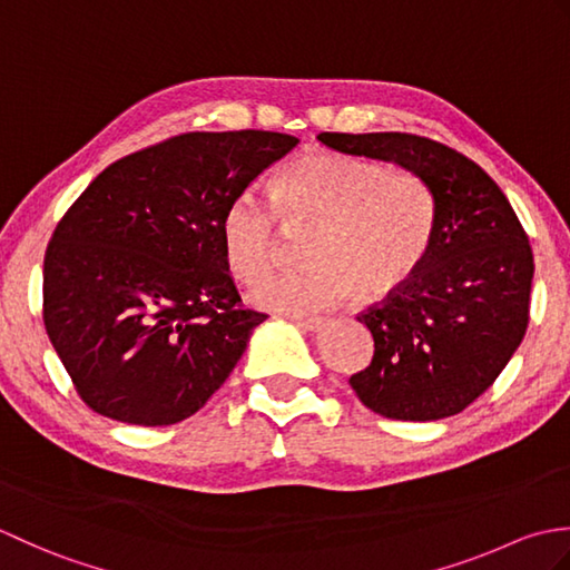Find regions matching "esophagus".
<instances>
[{
  "label": "esophagus",
  "instance_id": "1",
  "mask_svg": "<svg viewBox=\"0 0 570 570\" xmlns=\"http://www.w3.org/2000/svg\"><path fill=\"white\" fill-rule=\"evenodd\" d=\"M294 321L301 331H308V333H318L325 325L323 318H294Z\"/></svg>",
  "mask_w": 570,
  "mask_h": 570
}]
</instances>
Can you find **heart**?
I'll return each mask as SVG.
<instances>
[{
  "label": "heart",
  "mask_w": 570,
  "mask_h": 570,
  "mask_svg": "<svg viewBox=\"0 0 570 570\" xmlns=\"http://www.w3.org/2000/svg\"><path fill=\"white\" fill-rule=\"evenodd\" d=\"M274 205L245 190L223 215L225 262L242 282L264 276L276 262L284 229H313L306 272L262 278L249 301L264 311L311 316L357 294L382 301L419 272L433 237L429 188L402 168L360 156L311 151L274 178Z\"/></svg>",
  "instance_id": "obj_1"
}]
</instances>
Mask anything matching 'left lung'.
<instances>
[{"instance_id": "1", "label": "left lung", "mask_w": 570, "mask_h": 570, "mask_svg": "<svg viewBox=\"0 0 570 570\" xmlns=\"http://www.w3.org/2000/svg\"><path fill=\"white\" fill-rule=\"evenodd\" d=\"M318 141L402 166L433 200V237L419 272L357 318L374 337V357L350 386L386 419L460 414L500 377L527 333L534 257L522 223L500 186L445 144L402 131H323Z\"/></svg>"}]
</instances>
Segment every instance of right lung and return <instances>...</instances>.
<instances>
[{
	"mask_svg": "<svg viewBox=\"0 0 570 570\" xmlns=\"http://www.w3.org/2000/svg\"><path fill=\"white\" fill-rule=\"evenodd\" d=\"M296 144L278 131H190L107 166L58 223L43 323L92 411L171 426L220 390L266 321L239 308L223 215Z\"/></svg>",
	"mask_w": 570,
	"mask_h": 570,
	"instance_id": "1",
	"label": "right lung"
}]
</instances>
